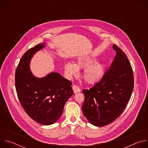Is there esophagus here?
Returning <instances> with one entry per match:
<instances>
[{
	"mask_svg": "<svg viewBox=\"0 0 148 148\" xmlns=\"http://www.w3.org/2000/svg\"><path fill=\"white\" fill-rule=\"evenodd\" d=\"M73 91H74V93L79 92H80V91H81L80 88H79L77 86L74 85H74L73 86Z\"/></svg>",
	"mask_w": 148,
	"mask_h": 148,
	"instance_id": "1",
	"label": "esophagus"
}]
</instances>
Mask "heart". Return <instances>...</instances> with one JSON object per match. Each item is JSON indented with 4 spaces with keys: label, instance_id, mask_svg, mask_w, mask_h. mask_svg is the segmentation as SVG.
<instances>
[{
    "label": "heart",
    "instance_id": "b5f03b06",
    "mask_svg": "<svg viewBox=\"0 0 148 148\" xmlns=\"http://www.w3.org/2000/svg\"><path fill=\"white\" fill-rule=\"evenodd\" d=\"M95 60L90 57H82L78 59L75 64L67 62L64 64V69L67 77L69 78L78 74V69H84L83 78L87 83L94 84L102 78L105 73V66L102 63L96 62Z\"/></svg>",
    "mask_w": 148,
    "mask_h": 148
}]
</instances>
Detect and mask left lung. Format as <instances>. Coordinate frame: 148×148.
Returning <instances> with one entry per match:
<instances>
[{
    "label": "left lung",
    "instance_id": "obj_1",
    "mask_svg": "<svg viewBox=\"0 0 148 148\" xmlns=\"http://www.w3.org/2000/svg\"><path fill=\"white\" fill-rule=\"evenodd\" d=\"M113 49L116 55L110 69L92 88L82 90V112L97 126L107 125L120 116L134 89V73L127 56L116 45Z\"/></svg>",
    "mask_w": 148,
    "mask_h": 148
}]
</instances>
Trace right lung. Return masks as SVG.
<instances>
[{"instance_id": "right-lung-1", "label": "right lung", "mask_w": 148, "mask_h": 148, "mask_svg": "<svg viewBox=\"0 0 148 148\" xmlns=\"http://www.w3.org/2000/svg\"><path fill=\"white\" fill-rule=\"evenodd\" d=\"M44 47V44H38L23 54L16 70L15 86L20 104L27 115L40 124L49 125L60 118L74 92L71 82L58 73L37 78L30 72L32 57Z\"/></svg>"}]
</instances>
